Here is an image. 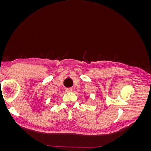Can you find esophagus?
I'll use <instances>...</instances> for the list:
<instances>
[{
  "mask_svg": "<svg viewBox=\"0 0 151 151\" xmlns=\"http://www.w3.org/2000/svg\"><path fill=\"white\" fill-rule=\"evenodd\" d=\"M65 91L67 93H70L72 91V88H66L65 89Z\"/></svg>",
  "mask_w": 151,
  "mask_h": 151,
  "instance_id": "obj_1",
  "label": "esophagus"
}]
</instances>
